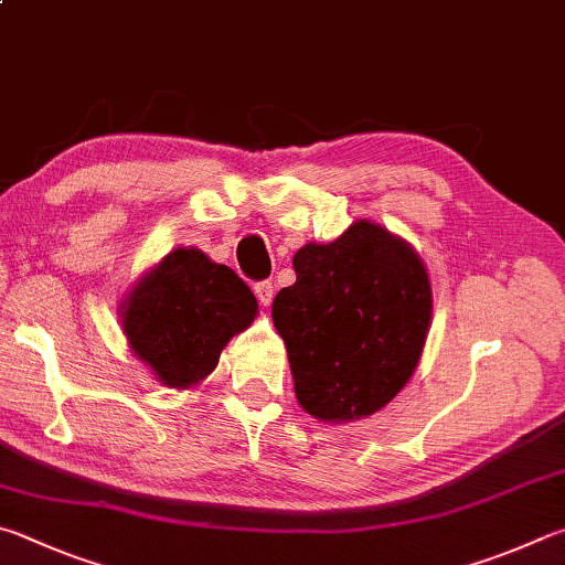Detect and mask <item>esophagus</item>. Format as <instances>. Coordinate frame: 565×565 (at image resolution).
Masks as SVG:
<instances>
[{
  "label": "esophagus",
  "mask_w": 565,
  "mask_h": 565,
  "mask_svg": "<svg viewBox=\"0 0 565 565\" xmlns=\"http://www.w3.org/2000/svg\"><path fill=\"white\" fill-rule=\"evenodd\" d=\"M254 294H256V299H259L262 306H269L274 301L276 286L271 281H259V284L254 286Z\"/></svg>",
  "instance_id": "34e87169"
}]
</instances>
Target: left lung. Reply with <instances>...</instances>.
Returning <instances> with one entry per match:
<instances>
[{"instance_id": "8db88e82", "label": "left lung", "mask_w": 565, "mask_h": 565, "mask_svg": "<svg viewBox=\"0 0 565 565\" xmlns=\"http://www.w3.org/2000/svg\"><path fill=\"white\" fill-rule=\"evenodd\" d=\"M294 271L271 316L296 399L331 423L377 413L423 355L433 318L425 264L403 239L361 220L331 244L301 247Z\"/></svg>"}]
</instances>
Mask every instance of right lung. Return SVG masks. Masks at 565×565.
Returning <instances> with one entry per match:
<instances>
[{
    "label": "right lung",
    "instance_id": "add662e5",
    "mask_svg": "<svg viewBox=\"0 0 565 565\" xmlns=\"http://www.w3.org/2000/svg\"><path fill=\"white\" fill-rule=\"evenodd\" d=\"M256 299L230 266L175 249L122 303V331L140 361L170 387L200 383L222 348L256 316Z\"/></svg>",
    "mask_w": 565,
    "mask_h": 565
}]
</instances>
